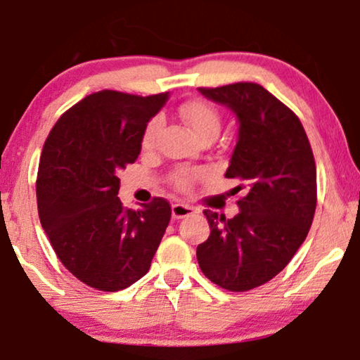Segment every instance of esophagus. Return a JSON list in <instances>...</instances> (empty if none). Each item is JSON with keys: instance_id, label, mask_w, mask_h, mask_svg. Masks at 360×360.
<instances>
[{"instance_id": "34e87169", "label": "esophagus", "mask_w": 360, "mask_h": 360, "mask_svg": "<svg viewBox=\"0 0 360 360\" xmlns=\"http://www.w3.org/2000/svg\"><path fill=\"white\" fill-rule=\"evenodd\" d=\"M171 212H172V217H174V219H184V217L193 216L195 211H194V207L188 206V204H172Z\"/></svg>"}]
</instances>
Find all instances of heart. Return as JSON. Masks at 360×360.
Masks as SVG:
<instances>
[{
  "instance_id": "1",
  "label": "heart",
  "mask_w": 360,
  "mask_h": 360,
  "mask_svg": "<svg viewBox=\"0 0 360 360\" xmlns=\"http://www.w3.org/2000/svg\"><path fill=\"white\" fill-rule=\"evenodd\" d=\"M179 115L183 117V121L188 124V127L193 131L194 136L198 138H202L206 134H212L216 136L221 129V120L219 115H217L214 109L209 106V104L202 103V101H193V103H186L181 106ZM159 127H161V120L159 117H153L151 121L148 122L146 131H144L143 136V144L146 148L151 146L156 139ZM195 172L191 171H179L176 174V183L179 188H188L191 184V181L194 179Z\"/></svg>"
}]
</instances>
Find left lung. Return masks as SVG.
Masks as SVG:
<instances>
[{
    "mask_svg": "<svg viewBox=\"0 0 360 360\" xmlns=\"http://www.w3.org/2000/svg\"><path fill=\"white\" fill-rule=\"evenodd\" d=\"M238 120V143L226 177L239 179V212L204 211L211 234L198 245L204 276L243 292L288 266L311 229L317 202L316 162L306 131L288 106L256 83L199 88Z\"/></svg>",
    "mask_w": 360,
    "mask_h": 360,
    "instance_id": "left-lung-1",
    "label": "left lung"
}]
</instances>
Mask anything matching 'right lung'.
<instances>
[{
    "label": "right lung",
    "mask_w": 360,
    "mask_h": 360,
    "mask_svg": "<svg viewBox=\"0 0 360 360\" xmlns=\"http://www.w3.org/2000/svg\"><path fill=\"white\" fill-rule=\"evenodd\" d=\"M167 99L98 91L68 109L44 143L41 226L66 269L94 289L115 292L139 281L169 224L166 199L133 211L117 198L120 171L138 159L148 122Z\"/></svg>",
    "instance_id": "obj_1"
}]
</instances>
